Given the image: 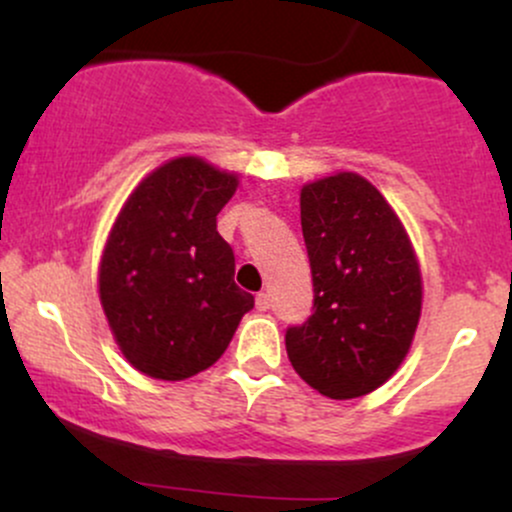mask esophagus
Wrapping results in <instances>:
<instances>
[{
  "label": "esophagus",
  "mask_w": 512,
  "mask_h": 512,
  "mask_svg": "<svg viewBox=\"0 0 512 512\" xmlns=\"http://www.w3.org/2000/svg\"><path fill=\"white\" fill-rule=\"evenodd\" d=\"M255 305L257 310H269V293H257Z\"/></svg>",
  "instance_id": "1"
}]
</instances>
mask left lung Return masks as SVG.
<instances>
[{
  "mask_svg": "<svg viewBox=\"0 0 512 512\" xmlns=\"http://www.w3.org/2000/svg\"><path fill=\"white\" fill-rule=\"evenodd\" d=\"M313 315L286 330L291 366L330 399L378 390L409 354L421 317V269L402 221L358 173L301 190Z\"/></svg>",
  "mask_w": 512,
  "mask_h": 512,
  "instance_id": "8db88e82",
  "label": "left lung"
}]
</instances>
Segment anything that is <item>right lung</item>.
<instances>
[{
  "mask_svg": "<svg viewBox=\"0 0 512 512\" xmlns=\"http://www.w3.org/2000/svg\"><path fill=\"white\" fill-rule=\"evenodd\" d=\"M236 187V173L204 158H173L134 187L110 228L98 269L103 313L149 378L185 380L214 366L255 305L216 231Z\"/></svg>",
  "mask_w": 512,
  "mask_h": 512,
  "instance_id": "add662e5",
  "label": "right lung"
}]
</instances>
